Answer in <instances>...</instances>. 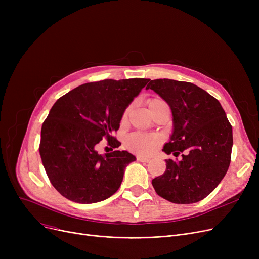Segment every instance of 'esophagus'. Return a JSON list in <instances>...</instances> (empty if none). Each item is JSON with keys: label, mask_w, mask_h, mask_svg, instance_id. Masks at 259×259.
I'll list each match as a JSON object with an SVG mask.
<instances>
[{"label": "esophagus", "mask_w": 259, "mask_h": 259, "mask_svg": "<svg viewBox=\"0 0 259 259\" xmlns=\"http://www.w3.org/2000/svg\"><path fill=\"white\" fill-rule=\"evenodd\" d=\"M137 159L141 162H149V161H150V158H147V157H144V156H141V155H139L137 157Z\"/></svg>", "instance_id": "obj_1"}]
</instances>
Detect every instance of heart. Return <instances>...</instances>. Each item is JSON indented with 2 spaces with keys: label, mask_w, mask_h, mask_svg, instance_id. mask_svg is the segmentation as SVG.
I'll return each instance as SVG.
<instances>
[{
  "label": "heart",
  "mask_w": 259,
  "mask_h": 259,
  "mask_svg": "<svg viewBox=\"0 0 259 259\" xmlns=\"http://www.w3.org/2000/svg\"><path fill=\"white\" fill-rule=\"evenodd\" d=\"M157 102H160V100L153 99L149 102V105L155 104ZM127 112L125 113V115L127 114ZM158 144H159V138L155 137V135L145 134L140 132L129 135L126 141V145L131 151L137 152L139 154H143V155L151 154L157 148Z\"/></svg>",
  "instance_id": "obj_1"
}]
</instances>
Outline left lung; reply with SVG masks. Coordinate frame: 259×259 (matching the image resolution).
Returning a JSON list of instances; mask_svg holds the SVG:
<instances>
[{
	"instance_id": "left-lung-1",
	"label": "left lung",
	"mask_w": 259,
	"mask_h": 259,
	"mask_svg": "<svg viewBox=\"0 0 259 259\" xmlns=\"http://www.w3.org/2000/svg\"><path fill=\"white\" fill-rule=\"evenodd\" d=\"M170 107L173 130L162 151L183 159H167L165 173L152 180L156 193L174 203H193L208 196L226 175L233 146L232 126L221 103L198 86L169 78L149 79Z\"/></svg>"
}]
</instances>
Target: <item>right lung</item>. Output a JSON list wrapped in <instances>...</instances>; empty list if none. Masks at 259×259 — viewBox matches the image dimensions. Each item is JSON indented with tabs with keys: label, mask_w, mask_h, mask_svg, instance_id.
Instances as JSON below:
<instances>
[{
	"label": "right lung",
	"mask_w": 259,
	"mask_h": 259,
	"mask_svg": "<svg viewBox=\"0 0 259 259\" xmlns=\"http://www.w3.org/2000/svg\"><path fill=\"white\" fill-rule=\"evenodd\" d=\"M148 81L128 78L87 83L54 103L40 130L39 154L52 186L64 197L93 203L117 191L126 167L137 158L119 150L100 154L97 148L103 138L111 148L120 146L112 133Z\"/></svg>",
	"instance_id": "right-lung-1"
}]
</instances>
